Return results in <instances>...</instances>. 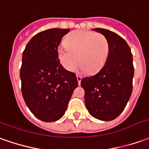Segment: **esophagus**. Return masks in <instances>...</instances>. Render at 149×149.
Returning a JSON list of instances; mask_svg holds the SVG:
<instances>
[{"instance_id":"obj_1","label":"esophagus","mask_w":149,"mask_h":149,"mask_svg":"<svg viewBox=\"0 0 149 149\" xmlns=\"http://www.w3.org/2000/svg\"><path fill=\"white\" fill-rule=\"evenodd\" d=\"M77 80H78V84L80 85L81 80H82V77L79 76V75H77Z\"/></svg>"}]
</instances>
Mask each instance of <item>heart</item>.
<instances>
[{
  "label": "heart",
  "instance_id": "b5f03b06",
  "mask_svg": "<svg viewBox=\"0 0 149 149\" xmlns=\"http://www.w3.org/2000/svg\"><path fill=\"white\" fill-rule=\"evenodd\" d=\"M65 45L57 49L63 67L73 71L79 63L81 70L88 74H95L104 65L109 51V41L104 35L84 30L72 32L65 39Z\"/></svg>",
  "mask_w": 149,
  "mask_h": 149
}]
</instances>
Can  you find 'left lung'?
Masks as SVG:
<instances>
[{
	"label": "left lung",
	"mask_w": 149,
	"mask_h": 149,
	"mask_svg": "<svg viewBox=\"0 0 149 149\" xmlns=\"http://www.w3.org/2000/svg\"><path fill=\"white\" fill-rule=\"evenodd\" d=\"M93 30L107 38L109 55L96 74L82 79L81 86L89 113L99 120L111 121L122 113L131 97L133 57L127 43L118 34L103 28Z\"/></svg>",
	"instance_id": "obj_1"
}]
</instances>
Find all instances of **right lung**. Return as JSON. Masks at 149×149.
<instances>
[{
	"label": "right lung",
	"instance_id": "obj_1",
	"mask_svg": "<svg viewBox=\"0 0 149 149\" xmlns=\"http://www.w3.org/2000/svg\"><path fill=\"white\" fill-rule=\"evenodd\" d=\"M69 31L60 28L43 31L31 39L22 53V94L31 112L46 123L64 115L78 87L75 74L63 68L57 55L61 39Z\"/></svg>",
	"mask_w": 149,
	"mask_h": 149
}]
</instances>
